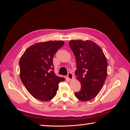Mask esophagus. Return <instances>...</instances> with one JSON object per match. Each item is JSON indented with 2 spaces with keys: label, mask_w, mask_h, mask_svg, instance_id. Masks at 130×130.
<instances>
[{
  "label": "esophagus",
  "mask_w": 130,
  "mask_h": 130,
  "mask_svg": "<svg viewBox=\"0 0 130 130\" xmlns=\"http://www.w3.org/2000/svg\"><path fill=\"white\" fill-rule=\"evenodd\" d=\"M73 73H72L71 72H69V73L68 74V76H67V77H68V78L69 79V80H72V79L73 78Z\"/></svg>",
  "instance_id": "34e87169"
}]
</instances>
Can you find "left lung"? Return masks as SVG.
<instances>
[{
  "label": "left lung",
  "instance_id": "8db88e82",
  "mask_svg": "<svg viewBox=\"0 0 130 130\" xmlns=\"http://www.w3.org/2000/svg\"><path fill=\"white\" fill-rule=\"evenodd\" d=\"M69 46L75 56V74L81 83L78 99L89 101L98 95L107 76V61L101 47L90 40H72Z\"/></svg>",
  "mask_w": 130,
  "mask_h": 130
}]
</instances>
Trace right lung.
I'll list each match as a JSON object with an SVG mask.
<instances>
[{
  "mask_svg": "<svg viewBox=\"0 0 130 130\" xmlns=\"http://www.w3.org/2000/svg\"><path fill=\"white\" fill-rule=\"evenodd\" d=\"M62 41L37 43L25 50L19 60L20 77L27 91L39 100L46 102L56 95L58 84L65 80L55 74L53 60Z\"/></svg>",
  "mask_w": 130,
  "mask_h": 130,
  "instance_id": "1",
  "label": "right lung"
}]
</instances>
